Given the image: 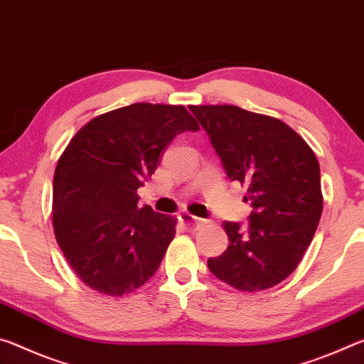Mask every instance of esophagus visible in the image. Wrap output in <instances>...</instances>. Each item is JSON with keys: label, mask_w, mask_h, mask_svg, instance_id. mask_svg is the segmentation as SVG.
<instances>
[{"label": "esophagus", "mask_w": 364, "mask_h": 364, "mask_svg": "<svg viewBox=\"0 0 364 364\" xmlns=\"http://www.w3.org/2000/svg\"><path fill=\"white\" fill-rule=\"evenodd\" d=\"M181 221H182L183 224H186V228L190 229V230H196L198 228H201V225L206 224L205 219L192 216V214H188V213H183V214H182Z\"/></svg>", "instance_id": "obj_1"}]
</instances>
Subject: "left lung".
I'll return each mask as SVG.
<instances>
[{
  "instance_id": "obj_1",
  "label": "left lung",
  "mask_w": 364,
  "mask_h": 364,
  "mask_svg": "<svg viewBox=\"0 0 364 364\" xmlns=\"http://www.w3.org/2000/svg\"><path fill=\"white\" fill-rule=\"evenodd\" d=\"M210 135L230 181L247 186L253 208L248 230L223 224L229 247L208 267L242 291L271 289L287 279L313 240L323 213L319 163L287 124L232 105L190 106Z\"/></svg>"
}]
</instances>
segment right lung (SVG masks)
I'll use <instances>...</instances> for the list:
<instances>
[{
    "label": "right lung",
    "mask_w": 364,
    "mask_h": 364,
    "mask_svg": "<svg viewBox=\"0 0 364 364\" xmlns=\"http://www.w3.org/2000/svg\"><path fill=\"white\" fill-rule=\"evenodd\" d=\"M198 129L182 105L134 103L93 117L70 139L53 178V229L87 287L122 296L158 271L177 218L136 206V190L177 134Z\"/></svg>",
    "instance_id": "obj_1"
}]
</instances>
